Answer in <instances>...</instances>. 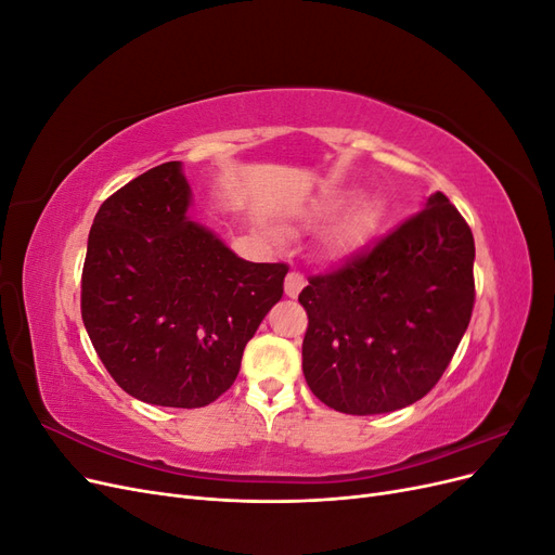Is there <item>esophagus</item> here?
<instances>
[{"label": "esophagus", "instance_id": "1", "mask_svg": "<svg viewBox=\"0 0 555 555\" xmlns=\"http://www.w3.org/2000/svg\"><path fill=\"white\" fill-rule=\"evenodd\" d=\"M304 287H306V280H304V275L296 273V271H292L287 275V280H284V292H287L289 298H296Z\"/></svg>", "mask_w": 555, "mask_h": 555}]
</instances>
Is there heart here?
<instances>
[{
    "instance_id": "heart-1",
    "label": "heart",
    "mask_w": 555,
    "mask_h": 555,
    "mask_svg": "<svg viewBox=\"0 0 555 555\" xmlns=\"http://www.w3.org/2000/svg\"><path fill=\"white\" fill-rule=\"evenodd\" d=\"M338 208H340V204L328 201V204H322L314 210V217H333L335 212H338ZM363 233H365L363 217H357V220H351L338 229V233L331 238V249L335 251V255H343V251L357 247L363 241Z\"/></svg>"
}]
</instances>
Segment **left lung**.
<instances>
[{
    "mask_svg": "<svg viewBox=\"0 0 555 555\" xmlns=\"http://www.w3.org/2000/svg\"><path fill=\"white\" fill-rule=\"evenodd\" d=\"M475 238L442 192L365 255L310 278L304 375L324 405L384 414L424 398L475 306Z\"/></svg>",
    "mask_w": 555,
    "mask_h": 555,
    "instance_id": "8db88e82",
    "label": "left lung"
}]
</instances>
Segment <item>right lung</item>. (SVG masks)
Here are the masks:
<instances>
[{
	"mask_svg": "<svg viewBox=\"0 0 555 555\" xmlns=\"http://www.w3.org/2000/svg\"><path fill=\"white\" fill-rule=\"evenodd\" d=\"M180 162L127 182L99 208L80 312L99 359L150 405L204 408L238 377L243 349L284 292V263H251L190 220Z\"/></svg>",
	"mask_w": 555,
	"mask_h": 555,
	"instance_id": "obj_1",
	"label": "right lung"
}]
</instances>
